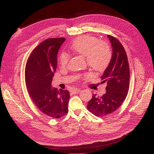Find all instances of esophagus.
Here are the masks:
<instances>
[{
    "label": "esophagus",
    "mask_w": 154,
    "mask_h": 154,
    "mask_svg": "<svg viewBox=\"0 0 154 154\" xmlns=\"http://www.w3.org/2000/svg\"><path fill=\"white\" fill-rule=\"evenodd\" d=\"M80 92V89H79V88H73L71 91V92L72 93V94H76V93H78Z\"/></svg>",
    "instance_id": "esophagus-1"
}]
</instances>
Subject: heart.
<instances>
[{"mask_svg": "<svg viewBox=\"0 0 154 154\" xmlns=\"http://www.w3.org/2000/svg\"><path fill=\"white\" fill-rule=\"evenodd\" d=\"M70 49L74 54L85 57L87 63L97 72L103 71L109 66L112 53L110 45L104 42H100L95 36H80L70 45ZM70 57L67 53H62L59 57L60 66H67Z\"/></svg>", "mask_w": 154, "mask_h": 154, "instance_id": "heart-1", "label": "heart"}]
</instances>
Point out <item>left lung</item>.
Returning a JSON list of instances; mask_svg holds the SVG:
<instances>
[{"mask_svg":"<svg viewBox=\"0 0 154 154\" xmlns=\"http://www.w3.org/2000/svg\"><path fill=\"white\" fill-rule=\"evenodd\" d=\"M112 47V57L109 66L101 76L106 82V93L102 96L93 94L87 109L98 117L113 113L122 105L129 88L130 69L127 55L122 44L115 37L107 35Z\"/></svg>","mask_w":154,"mask_h":154,"instance_id":"left-lung-1","label":"left lung"}]
</instances>
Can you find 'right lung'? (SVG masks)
Wrapping results in <instances>:
<instances>
[{"instance_id": "1", "label": "right lung", "mask_w": 154, "mask_h": 154, "mask_svg": "<svg viewBox=\"0 0 154 154\" xmlns=\"http://www.w3.org/2000/svg\"><path fill=\"white\" fill-rule=\"evenodd\" d=\"M65 40V38H53L43 41L31 52L25 69L26 85L32 102L40 112L54 119L68 112L69 92L51 88L57 54Z\"/></svg>"}]
</instances>
